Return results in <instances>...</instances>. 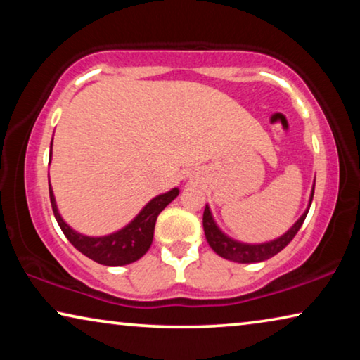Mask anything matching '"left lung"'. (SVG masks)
<instances>
[{"mask_svg": "<svg viewBox=\"0 0 360 360\" xmlns=\"http://www.w3.org/2000/svg\"><path fill=\"white\" fill-rule=\"evenodd\" d=\"M313 201V193L311 198H309V206H311ZM309 210V208H308ZM308 210L304 211L302 218H300L297 223L293 224V228L287 231L282 238L272 240V243H265V244H240L236 243V240L229 239L228 236H224L221 231L218 229V226L214 224L213 216H211V211L208 206L205 208L203 213V229H205V236L208 244L211 245V249L214 250L216 254L221 255V257L228 259V260H234V262H240V264H252V262H262V260H267L270 257H274L275 254H278L283 248H287L297 233L302 228L304 218H307Z\"/></svg>", "mask_w": 360, "mask_h": 360, "instance_id": "8db88e82", "label": "left lung"}]
</instances>
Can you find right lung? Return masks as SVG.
Wrapping results in <instances>:
<instances>
[{
	"instance_id": "add662e5",
	"label": "right lung",
	"mask_w": 360,
	"mask_h": 360,
	"mask_svg": "<svg viewBox=\"0 0 360 360\" xmlns=\"http://www.w3.org/2000/svg\"><path fill=\"white\" fill-rule=\"evenodd\" d=\"M49 195H51L53 216H56L62 233L73 244V248H77L82 254H85L86 257H90L98 264L120 267V265L136 262V260H139L149 250L152 239H154L157 216L160 214V211L170 201H174L179 196V190L174 188L164 195L155 196L136 216L132 223L127 224L124 229L117 231L115 234L105 236V238H88V236L75 233L70 226L65 224V221L60 218V214H58L56 198H53L51 186H49Z\"/></svg>"
}]
</instances>
